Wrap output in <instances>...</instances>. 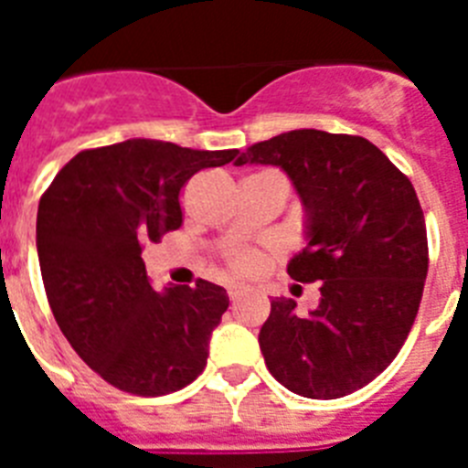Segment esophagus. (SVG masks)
Segmentation results:
<instances>
[{
    "label": "esophagus",
    "mask_w": 468,
    "mask_h": 468,
    "mask_svg": "<svg viewBox=\"0 0 468 468\" xmlns=\"http://www.w3.org/2000/svg\"><path fill=\"white\" fill-rule=\"evenodd\" d=\"M243 292H246V288H243V285H229V288H227V295H229L231 302L241 300Z\"/></svg>",
    "instance_id": "1"
}]
</instances>
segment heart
Returning a JSON list of instances; mask_svg holds the SVG:
<instances>
[{"label": "heart", "mask_w": 468, "mask_h": 468, "mask_svg": "<svg viewBox=\"0 0 468 468\" xmlns=\"http://www.w3.org/2000/svg\"><path fill=\"white\" fill-rule=\"evenodd\" d=\"M234 270L237 271H243V274H246V271H255L260 267V264H262V260L258 258V255L255 253H241V255H237V258H234Z\"/></svg>", "instance_id": "obj_1"}]
</instances>
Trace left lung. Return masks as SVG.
Masks as SVG:
<instances>
[{
  "instance_id": "obj_1",
  "label": "left lung",
  "mask_w": 468,
  "mask_h": 468,
  "mask_svg": "<svg viewBox=\"0 0 468 468\" xmlns=\"http://www.w3.org/2000/svg\"><path fill=\"white\" fill-rule=\"evenodd\" d=\"M279 166L304 210L307 246L291 279L318 281L321 302L297 316L271 300L260 328L270 373L304 399H342L373 382L403 346L427 281V225L415 187L370 140L300 128L250 144L234 166Z\"/></svg>"
}]
</instances>
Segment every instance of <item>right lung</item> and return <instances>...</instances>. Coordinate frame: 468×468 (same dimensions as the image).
Here are the masks:
<instances>
[{"instance_id":"right-lung-1","label":"right lung","mask_w":468,"mask_h":468,"mask_svg":"<svg viewBox=\"0 0 468 468\" xmlns=\"http://www.w3.org/2000/svg\"><path fill=\"white\" fill-rule=\"evenodd\" d=\"M237 150H189L133 138L69 159L37 210V255L48 304L81 361L112 387L164 396L208 358L229 297L222 285L147 281L143 248L183 225L180 189Z\"/></svg>"}]
</instances>
